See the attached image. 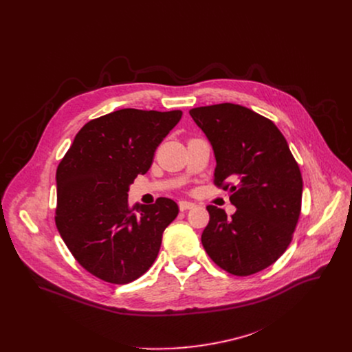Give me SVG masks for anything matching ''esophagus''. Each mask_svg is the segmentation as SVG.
Instances as JSON below:
<instances>
[{"instance_id": "obj_1", "label": "esophagus", "mask_w": 352, "mask_h": 352, "mask_svg": "<svg viewBox=\"0 0 352 352\" xmlns=\"http://www.w3.org/2000/svg\"><path fill=\"white\" fill-rule=\"evenodd\" d=\"M195 206H196V204H193V202H188V200H181V202H179V210H181V212H185V210L193 209Z\"/></svg>"}]
</instances>
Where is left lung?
Masks as SVG:
<instances>
[{
  "instance_id": "left-lung-1",
  "label": "left lung",
  "mask_w": 352,
  "mask_h": 352,
  "mask_svg": "<svg viewBox=\"0 0 352 352\" xmlns=\"http://www.w3.org/2000/svg\"><path fill=\"white\" fill-rule=\"evenodd\" d=\"M210 140L214 185L231 192L236 212L208 206L202 243L210 259L234 276L255 274L288 248L302 200V175L288 143L269 118L232 103L189 111Z\"/></svg>"
}]
</instances>
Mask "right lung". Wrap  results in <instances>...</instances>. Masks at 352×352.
Returning a JSON list of instances; mask_svg holds the SVG:
<instances>
[{"label":"right lung","instance_id":"1","mask_svg":"<svg viewBox=\"0 0 352 352\" xmlns=\"http://www.w3.org/2000/svg\"><path fill=\"white\" fill-rule=\"evenodd\" d=\"M182 111L122 109L89 121L58 164L56 226L78 263L111 284H126L156 261L178 205H128L129 185L146 174Z\"/></svg>","mask_w":352,"mask_h":352}]
</instances>
